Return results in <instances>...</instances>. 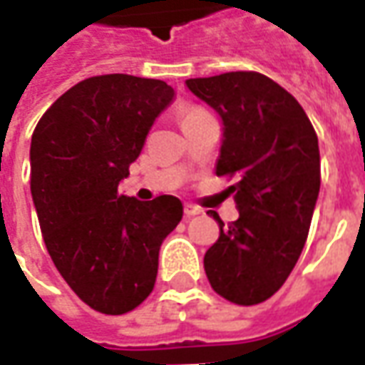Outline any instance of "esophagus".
I'll return each mask as SVG.
<instances>
[{
	"mask_svg": "<svg viewBox=\"0 0 365 365\" xmlns=\"http://www.w3.org/2000/svg\"><path fill=\"white\" fill-rule=\"evenodd\" d=\"M183 213H185V217H195V215L203 213V209H199L197 205H191V203H185L183 205Z\"/></svg>",
	"mask_w": 365,
	"mask_h": 365,
	"instance_id": "obj_1",
	"label": "esophagus"
}]
</instances>
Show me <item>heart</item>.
<instances>
[{"instance_id":"b5f03b06","label":"heart","mask_w":365,"mask_h":365,"mask_svg":"<svg viewBox=\"0 0 365 365\" xmlns=\"http://www.w3.org/2000/svg\"><path fill=\"white\" fill-rule=\"evenodd\" d=\"M201 113H205L203 109H199V107H187V109H183L182 111V120L191 119V117H195V115H201Z\"/></svg>"}]
</instances>
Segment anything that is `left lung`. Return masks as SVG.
Returning a JSON list of instances; mask_svg holds the SVG:
<instances>
[{"label": "left lung", "instance_id": "8db88e82", "mask_svg": "<svg viewBox=\"0 0 365 365\" xmlns=\"http://www.w3.org/2000/svg\"><path fill=\"white\" fill-rule=\"evenodd\" d=\"M222 120L217 175L240 217L221 227L205 252L207 279L237 305H258L282 287L305 246L321 190L319 138L297 99L260 72H227L185 82Z\"/></svg>", "mask_w": 365, "mask_h": 365}]
</instances>
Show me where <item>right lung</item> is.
<instances>
[{"instance_id":"1","label":"right lung","mask_w":365,"mask_h":365,"mask_svg":"<svg viewBox=\"0 0 365 365\" xmlns=\"http://www.w3.org/2000/svg\"><path fill=\"white\" fill-rule=\"evenodd\" d=\"M172 99L162 80L93 76L60 96L31 138V195L46 250L76 295L103 314L128 313L150 295L160 246L182 221L174 195L119 193Z\"/></svg>"}]
</instances>
